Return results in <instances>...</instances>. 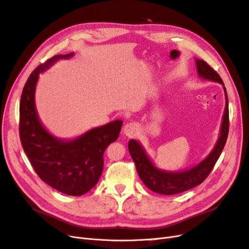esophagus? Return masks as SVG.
Listing matches in <instances>:
<instances>
[{"label":"esophagus","mask_w":249,"mask_h":249,"mask_svg":"<svg viewBox=\"0 0 249 249\" xmlns=\"http://www.w3.org/2000/svg\"><path fill=\"white\" fill-rule=\"evenodd\" d=\"M139 131V127L137 124L135 123H129L124 126V134L127 137H134Z\"/></svg>","instance_id":"esophagus-1"}]
</instances>
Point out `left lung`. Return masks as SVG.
<instances>
[{"mask_svg": "<svg viewBox=\"0 0 249 249\" xmlns=\"http://www.w3.org/2000/svg\"><path fill=\"white\" fill-rule=\"evenodd\" d=\"M195 62H196L197 73L201 79L219 83V84L223 86L225 95V109L224 114L222 116L219 138H218L212 152L205 159L192 168L183 171H166L158 168L153 163V161L149 159L145 153V149L142 147L140 143L137 140L131 139L129 141V144H127V147H129V152L131 154L132 159L135 165H136L138 175L148 189L156 193L173 195L190 190L195 186L201 184L210 175V172L212 171L218 158L220 157L222 153L225 142H227L228 139L229 100L227 89H225L219 74L206 61L200 59H195Z\"/></svg>", "mask_w": 249, "mask_h": 249, "instance_id": "obj_1", "label": "left lung"}]
</instances>
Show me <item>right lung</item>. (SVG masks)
I'll return each mask as SVG.
<instances>
[{
  "instance_id": "1",
  "label": "right lung",
  "mask_w": 249,
  "mask_h": 249,
  "mask_svg": "<svg viewBox=\"0 0 249 249\" xmlns=\"http://www.w3.org/2000/svg\"><path fill=\"white\" fill-rule=\"evenodd\" d=\"M72 56L73 53L56 55L30 74L20 97L19 137L35 172L44 183L64 194L80 196L99 182L104 167V152L117 140L123 120L94 127L71 140L57 138L42 125L35 107L39 73L58 60Z\"/></svg>"
}]
</instances>
